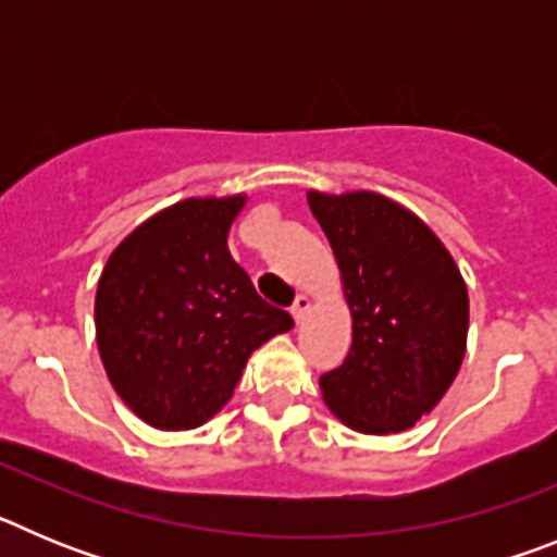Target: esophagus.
Masks as SVG:
<instances>
[{"label": "esophagus", "instance_id": "obj_1", "mask_svg": "<svg viewBox=\"0 0 557 557\" xmlns=\"http://www.w3.org/2000/svg\"><path fill=\"white\" fill-rule=\"evenodd\" d=\"M309 307H312V304H309L307 295H298V298H295L293 309H289V312H293V318H295V323L304 321V314L309 312Z\"/></svg>", "mask_w": 557, "mask_h": 557}]
</instances>
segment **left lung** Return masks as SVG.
<instances>
[{"mask_svg":"<svg viewBox=\"0 0 557 557\" xmlns=\"http://www.w3.org/2000/svg\"><path fill=\"white\" fill-rule=\"evenodd\" d=\"M351 309V348L323 401L366 435L410 430L444 398L469 334V289L444 243L376 191H309Z\"/></svg>","mask_w":557,"mask_h":557,"instance_id":"1","label":"left lung"}]
</instances>
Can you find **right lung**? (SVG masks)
<instances>
[{
    "label": "right lung",
    "instance_id": "obj_1",
    "mask_svg": "<svg viewBox=\"0 0 557 557\" xmlns=\"http://www.w3.org/2000/svg\"><path fill=\"white\" fill-rule=\"evenodd\" d=\"M245 195L189 198L127 234L97 284V348L113 391L156 430H195L234 396L256 348L293 318L231 259Z\"/></svg>",
    "mask_w": 557,
    "mask_h": 557
}]
</instances>
